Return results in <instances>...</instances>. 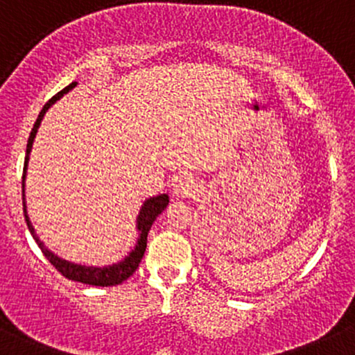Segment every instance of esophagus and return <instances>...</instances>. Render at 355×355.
Returning <instances> with one entry per match:
<instances>
[{"instance_id":"34e87169","label":"esophagus","mask_w":355,"mask_h":355,"mask_svg":"<svg viewBox=\"0 0 355 355\" xmlns=\"http://www.w3.org/2000/svg\"><path fill=\"white\" fill-rule=\"evenodd\" d=\"M173 193L178 198H189L198 193V182L193 178H179L173 184Z\"/></svg>"}]
</instances>
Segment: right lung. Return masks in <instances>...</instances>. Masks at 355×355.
I'll use <instances>...</instances> for the list:
<instances>
[{
  "label": "right lung",
  "mask_w": 355,
  "mask_h": 355,
  "mask_svg": "<svg viewBox=\"0 0 355 355\" xmlns=\"http://www.w3.org/2000/svg\"><path fill=\"white\" fill-rule=\"evenodd\" d=\"M76 87V82L69 83L68 87H64L61 92H58L56 96L51 98L46 105L42 107V111L39 112V118L35 121L34 128L31 131V137H28L27 141V150H25V164H24V178H21V196H24V215H25V222H27V227L31 231L32 237L35 239V243L39 244L41 251L44 253V257L49 259L51 265L58 270L63 277H67L69 280H75V282H82V284H89V286H98V287H109V286H118V284L124 282L126 279H130L131 275L135 273V270L138 268L140 265L141 258H144L145 250H147V236L148 231H150L152 224L155 222V218L166 210V207L169 205V196L167 195H159V196H152V198L145 200L144 205H141L140 211H138L137 217V231L138 239L137 244H135L133 250L124 257L121 261L112 263V265L107 266H87V265H80V263H73L68 261V259L60 258L58 254H54L53 251L47 250L44 246V243L39 239V236L35 234L34 225H32L31 218L27 215V207H25V176H27V167H28V159H31V150H32V144H34V138L37 135L39 126H41V121L44 118V114L47 112V109L54 104L56 101H60L64 94H68L69 90H73Z\"/></svg>",
  "instance_id": "obj_1"
}]
</instances>
